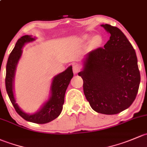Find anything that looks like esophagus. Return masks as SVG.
<instances>
[{"instance_id":"esophagus-1","label":"esophagus","mask_w":147,"mask_h":147,"mask_svg":"<svg viewBox=\"0 0 147 147\" xmlns=\"http://www.w3.org/2000/svg\"><path fill=\"white\" fill-rule=\"evenodd\" d=\"M72 69H73V72L74 74H78V72L80 71V69H81V67L77 63H74L73 64V67H72Z\"/></svg>"}]
</instances>
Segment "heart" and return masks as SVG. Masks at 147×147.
I'll list each match as a JSON object with an SVG mask.
<instances>
[{"instance_id":"obj_1","label":"heart","mask_w":147,"mask_h":147,"mask_svg":"<svg viewBox=\"0 0 147 147\" xmlns=\"http://www.w3.org/2000/svg\"><path fill=\"white\" fill-rule=\"evenodd\" d=\"M92 38H93V37H90V36H89V35H85L84 36V39L86 40H90ZM101 41L102 40H101L100 37V36H98V35L95 36V37L93 38V40H92V42H93V44H94L95 45H99V44H100Z\"/></svg>"}]
</instances>
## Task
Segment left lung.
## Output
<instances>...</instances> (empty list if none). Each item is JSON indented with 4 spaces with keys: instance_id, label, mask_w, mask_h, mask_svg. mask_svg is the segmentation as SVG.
Here are the masks:
<instances>
[{
    "instance_id": "1",
    "label": "left lung",
    "mask_w": 147,
    "mask_h": 147,
    "mask_svg": "<svg viewBox=\"0 0 147 147\" xmlns=\"http://www.w3.org/2000/svg\"><path fill=\"white\" fill-rule=\"evenodd\" d=\"M110 34L103 48L85 57L78 73L84 92L93 110L115 115L126 110L137 96L140 73L135 50L124 33L108 24L101 25Z\"/></svg>"
}]
</instances>
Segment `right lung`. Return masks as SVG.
Here are the masks:
<instances>
[{"mask_svg": "<svg viewBox=\"0 0 147 147\" xmlns=\"http://www.w3.org/2000/svg\"><path fill=\"white\" fill-rule=\"evenodd\" d=\"M36 37L32 35H25L18 40L14 49L10 53L6 65L5 87L7 95L16 112L28 122L37 124H45L54 120L59 116L63 109L64 96L68 86L70 84L74 74L70 66L61 73L54 76L49 90L47 100L40 109L34 113H28L21 109L16 102L14 94V81L16 69L22 54V48L26 44L33 42Z\"/></svg>", "mask_w": 147, "mask_h": 147, "instance_id": "1", "label": "right lung"}]
</instances>
